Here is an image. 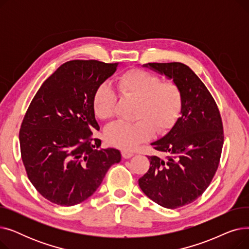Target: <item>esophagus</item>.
<instances>
[{
  "mask_svg": "<svg viewBox=\"0 0 249 249\" xmlns=\"http://www.w3.org/2000/svg\"><path fill=\"white\" fill-rule=\"evenodd\" d=\"M133 155H134V153L132 151H129V150H123L122 151V156L124 159H130V158H132Z\"/></svg>",
  "mask_w": 249,
  "mask_h": 249,
  "instance_id": "esophagus-1",
  "label": "esophagus"
}]
</instances>
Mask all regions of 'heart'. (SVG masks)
Instances as JSON below:
<instances>
[{"instance_id": "obj_1", "label": "heart", "mask_w": 249, "mask_h": 249, "mask_svg": "<svg viewBox=\"0 0 249 249\" xmlns=\"http://www.w3.org/2000/svg\"><path fill=\"white\" fill-rule=\"evenodd\" d=\"M118 89L123 98L135 101L134 123L116 122L105 132L111 145L121 149H131L140 142L149 139L155 132L160 134L171 130L178 121L182 95L179 87L172 81L161 82L160 77L147 71L133 69L118 80ZM117 96L112 87L101 84L94 94L93 108L101 120L114 117Z\"/></svg>"}]
</instances>
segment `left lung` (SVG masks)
Returning a JSON list of instances; mask_svg holds the SVG:
<instances>
[{"label":"left lung","mask_w":249,"mask_h":249,"mask_svg":"<svg viewBox=\"0 0 249 249\" xmlns=\"http://www.w3.org/2000/svg\"><path fill=\"white\" fill-rule=\"evenodd\" d=\"M143 67L173 80L181 90V116L171 131L151 143L165 158L147 156L149 169L138 179L149 199L177 209L198 199L210 185L223 147V125L210 91L188 65L152 62Z\"/></svg>","instance_id":"obj_1"}]
</instances>
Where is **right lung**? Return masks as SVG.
<instances>
[{"mask_svg": "<svg viewBox=\"0 0 249 249\" xmlns=\"http://www.w3.org/2000/svg\"><path fill=\"white\" fill-rule=\"evenodd\" d=\"M119 63L71 60L52 73L34 96L19 140L22 161L37 192L51 203L73 206L87 200L108 169L120 162L118 149H100L93 98Z\"/></svg>", "mask_w": 249, "mask_h": 249, "instance_id": "add662e5", "label": "right lung"}]
</instances>
